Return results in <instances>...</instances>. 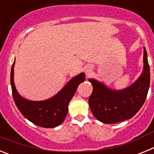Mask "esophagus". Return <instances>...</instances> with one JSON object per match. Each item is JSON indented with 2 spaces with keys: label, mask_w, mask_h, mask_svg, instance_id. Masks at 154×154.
<instances>
[{
  "label": "esophagus",
  "mask_w": 154,
  "mask_h": 154,
  "mask_svg": "<svg viewBox=\"0 0 154 154\" xmlns=\"http://www.w3.org/2000/svg\"><path fill=\"white\" fill-rule=\"evenodd\" d=\"M92 70V67L91 66V65H87L86 67H85V72H86V74L89 75V73H91Z\"/></svg>",
  "instance_id": "34e87169"
}]
</instances>
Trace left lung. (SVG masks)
I'll use <instances>...</instances> for the list:
<instances>
[{"label": "left lung", "instance_id": "left-lung-1", "mask_svg": "<svg viewBox=\"0 0 154 154\" xmlns=\"http://www.w3.org/2000/svg\"><path fill=\"white\" fill-rule=\"evenodd\" d=\"M89 105L94 116L103 123H116L131 119L146 100L150 81L147 53L143 48V70L131 85L121 90L109 89L93 79Z\"/></svg>", "mask_w": 154, "mask_h": 154}]
</instances>
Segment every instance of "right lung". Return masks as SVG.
I'll return each mask as SVG.
<instances>
[{"label": "right lung", "mask_w": 154, "mask_h": 154, "mask_svg": "<svg viewBox=\"0 0 154 154\" xmlns=\"http://www.w3.org/2000/svg\"><path fill=\"white\" fill-rule=\"evenodd\" d=\"M14 63L15 62L11 71V85L14 100L19 111L31 123L41 127L54 128L59 126L66 117L69 103L79 85L85 81V73L75 76L53 97L44 101H31L23 98L16 89L14 82Z\"/></svg>", "instance_id": "right-lung-1"}]
</instances>
